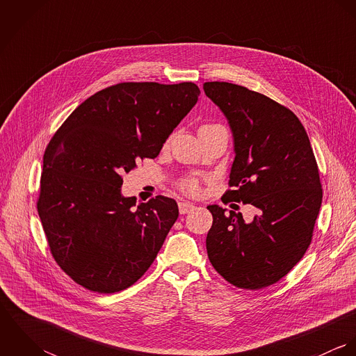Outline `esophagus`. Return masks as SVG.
<instances>
[{"instance_id":"esophagus-1","label":"esophagus","mask_w":356,"mask_h":356,"mask_svg":"<svg viewBox=\"0 0 356 356\" xmlns=\"http://www.w3.org/2000/svg\"><path fill=\"white\" fill-rule=\"evenodd\" d=\"M178 208H179L181 213H188V212L195 209V205L192 203H188V202H181V203H178Z\"/></svg>"}]
</instances>
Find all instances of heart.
I'll use <instances>...</instances> for the list:
<instances>
[{
	"label": "heart",
	"instance_id": "1",
	"mask_svg": "<svg viewBox=\"0 0 356 356\" xmlns=\"http://www.w3.org/2000/svg\"><path fill=\"white\" fill-rule=\"evenodd\" d=\"M179 188L182 192H185L186 195H192V196H197L200 193V185H199V181L193 177H188V178H184L181 182H179Z\"/></svg>",
	"mask_w": 356,
	"mask_h": 356
}]
</instances>
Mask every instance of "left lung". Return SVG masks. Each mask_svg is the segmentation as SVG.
<instances>
[{
	"mask_svg": "<svg viewBox=\"0 0 356 356\" xmlns=\"http://www.w3.org/2000/svg\"><path fill=\"white\" fill-rule=\"evenodd\" d=\"M203 88L234 137L230 189L223 197L259 209L245 223L241 212L208 205L213 218L205 241L208 259L232 285L261 289L285 277L311 244L322 204L318 164L291 109L229 82Z\"/></svg>",
	"mask_w": 356,
	"mask_h": 356,
	"instance_id": "obj_1",
	"label": "left lung"
}]
</instances>
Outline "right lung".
<instances>
[{"instance_id":"right-lung-1","label":"right lung","mask_w":356,"mask_h":356,"mask_svg":"<svg viewBox=\"0 0 356 356\" xmlns=\"http://www.w3.org/2000/svg\"><path fill=\"white\" fill-rule=\"evenodd\" d=\"M192 82H123L82 102L44 153L38 213L51 256L76 284L99 293L137 282L178 218L174 199L136 205L123 174L163 144L199 100Z\"/></svg>"}]
</instances>
